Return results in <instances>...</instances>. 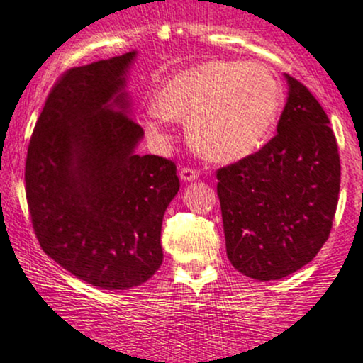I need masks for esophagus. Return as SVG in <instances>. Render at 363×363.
Wrapping results in <instances>:
<instances>
[{
	"label": "esophagus",
	"mask_w": 363,
	"mask_h": 363,
	"mask_svg": "<svg viewBox=\"0 0 363 363\" xmlns=\"http://www.w3.org/2000/svg\"><path fill=\"white\" fill-rule=\"evenodd\" d=\"M180 178L183 182H194L199 178V172L197 169L190 168V166H183L180 169Z\"/></svg>",
	"instance_id": "34e87169"
}]
</instances>
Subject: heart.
I'll return each instance as SVG.
<instances>
[{
  "label": "heart",
  "mask_w": 363,
  "mask_h": 363,
  "mask_svg": "<svg viewBox=\"0 0 363 363\" xmlns=\"http://www.w3.org/2000/svg\"><path fill=\"white\" fill-rule=\"evenodd\" d=\"M147 130L161 138L160 118L189 122V138L203 157L231 163L259 147L274 125L280 86L258 62L211 61L178 72L157 93Z\"/></svg>",
  "instance_id": "obj_1"
}]
</instances>
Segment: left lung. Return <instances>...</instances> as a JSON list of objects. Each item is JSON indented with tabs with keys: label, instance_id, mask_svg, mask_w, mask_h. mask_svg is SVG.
<instances>
[{
	"label": "left lung",
	"instance_id": "1",
	"mask_svg": "<svg viewBox=\"0 0 363 363\" xmlns=\"http://www.w3.org/2000/svg\"><path fill=\"white\" fill-rule=\"evenodd\" d=\"M285 78L289 96L277 135L217 169L228 258L257 280L308 265L330 238L338 206L342 166L330 118L301 81Z\"/></svg>",
	"mask_w": 363,
	"mask_h": 363
}]
</instances>
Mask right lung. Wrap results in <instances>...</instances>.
<instances>
[{
	"mask_svg": "<svg viewBox=\"0 0 363 363\" xmlns=\"http://www.w3.org/2000/svg\"><path fill=\"white\" fill-rule=\"evenodd\" d=\"M135 50L62 72L30 138L25 191L40 248L105 291L144 284L163 262L161 224L177 166L135 152L125 76Z\"/></svg>",
	"mask_w": 363,
	"mask_h": 363,
	"instance_id": "1",
	"label": "right lung"
}]
</instances>
